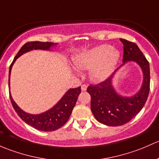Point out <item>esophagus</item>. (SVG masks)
I'll list each match as a JSON object with an SVG mask.
<instances>
[{"label": "esophagus", "instance_id": "1", "mask_svg": "<svg viewBox=\"0 0 159 159\" xmlns=\"http://www.w3.org/2000/svg\"><path fill=\"white\" fill-rule=\"evenodd\" d=\"M86 89H87V85L86 84H83L81 86V89L82 91H86Z\"/></svg>", "mask_w": 159, "mask_h": 159}]
</instances>
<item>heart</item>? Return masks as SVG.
I'll list each match as a JSON object with an SVG mask.
<instances>
[{
  "label": "heart",
  "mask_w": 159,
  "mask_h": 159,
  "mask_svg": "<svg viewBox=\"0 0 159 159\" xmlns=\"http://www.w3.org/2000/svg\"><path fill=\"white\" fill-rule=\"evenodd\" d=\"M119 53L109 45H101L84 52L74 60L80 70H90L92 79L101 81L108 77L115 67Z\"/></svg>",
  "instance_id": "obj_1"
}]
</instances>
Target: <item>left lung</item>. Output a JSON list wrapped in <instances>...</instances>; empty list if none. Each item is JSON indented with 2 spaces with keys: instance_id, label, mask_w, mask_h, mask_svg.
Wrapping results in <instances>:
<instances>
[{
  "instance_id": "left-lung-1",
  "label": "left lung",
  "mask_w": 159,
  "mask_h": 159,
  "mask_svg": "<svg viewBox=\"0 0 159 159\" xmlns=\"http://www.w3.org/2000/svg\"><path fill=\"white\" fill-rule=\"evenodd\" d=\"M123 43L122 64L133 61L138 63L143 72V83L141 89L131 97L118 94L112 85L113 75L96 85H89L87 92L91 96V110L96 120L109 126H119L129 122L135 116L148 99L150 89L149 63L138 46L133 42L120 39ZM115 71V72H116Z\"/></svg>"
}]
</instances>
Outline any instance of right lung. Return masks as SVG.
Masks as SVG:
<instances>
[{
	"label": "right lung",
	"mask_w": 159,
	"mask_h": 159,
	"mask_svg": "<svg viewBox=\"0 0 159 159\" xmlns=\"http://www.w3.org/2000/svg\"><path fill=\"white\" fill-rule=\"evenodd\" d=\"M57 43H51V42H40V41H32L27 42L23 46L15 56L12 63L10 66L9 69V80H8V84H9L10 89V76H11V69L14 62L16 61L19 57L27 52L33 50H50V47L56 45ZM81 93L80 86L74 89H70L65 93L64 96L62 99L57 102V104L49 109L47 112H43L38 115H32L23 111L16 104L10 93V99H11V103L14 110L17 113L20 119L23 121L28 124L30 126L34 127L37 130L43 131V132H52L57 129H60L63 126L65 123L68 121L69 118L72 113L73 107L76 105L77 101L78 96Z\"/></svg>",
	"instance_id": "right-lung-1"
}]
</instances>
